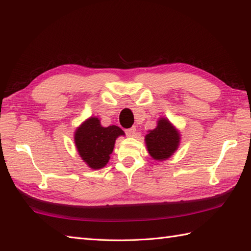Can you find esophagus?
Wrapping results in <instances>:
<instances>
[{
    "label": "esophagus",
    "instance_id": "esophagus-1",
    "mask_svg": "<svg viewBox=\"0 0 251 251\" xmlns=\"http://www.w3.org/2000/svg\"><path fill=\"white\" fill-rule=\"evenodd\" d=\"M125 133H126L127 136H129V137H133V136H134L135 133H136V127H135V126L130 127V128L125 130Z\"/></svg>",
    "mask_w": 251,
    "mask_h": 251
}]
</instances>
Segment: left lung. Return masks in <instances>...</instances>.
Wrapping results in <instances>:
<instances>
[{"instance_id":"obj_1","label":"left lung","mask_w":251,"mask_h":251,"mask_svg":"<svg viewBox=\"0 0 251 251\" xmlns=\"http://www.w3.org/2000/svg\"><path fill=\"white\" fill-rule=\"evenodd\" d=\"M148 152L154 160L170 158L180 144V134L167 118H160L157 127L149 130L145 137Z\"/></svg>"}]
</instances>
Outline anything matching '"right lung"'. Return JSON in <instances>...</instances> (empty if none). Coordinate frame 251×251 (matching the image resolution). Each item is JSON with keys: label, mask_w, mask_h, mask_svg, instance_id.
I'll list each match as a JSON object with an SVG mask.
<instances>
[{"label": "right lung", "mask_w": 251, "mask_h": 251, "mask_svg": "<svg viewBox=\"0 0 251 251\" xmlns=\"http://www.w3.org/2000/svg\"><path fill=\"white\" fill-rule=\"evenodd\" d=\"M122 135L125 133L118 126L103 127L98 117H90L76 128L75 143L82 160L97 170L106 166L115 140Z\"/></svg>", "instance_id": "1"}]
</instances>
